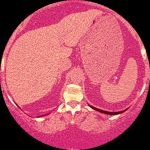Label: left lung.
<instances>
[{
  "mask_svg": "<svg viewBox=\"0 0 150 150\" xmlns=\"http://www.w3.org/2000/svg\"><path fill=\"white\" fill-rule=\"evenodd\" d=\"M91 108H93L94 110H96V111H99V112L100 113H105V114H108V115H116V114H119V113H121L123 112H124V111H126V110H124V111H119V112H109V111H103V110H100L98 109V108H94V107L91 106Z\"/></svg>",
  "mask_w": 150,
  "mask_h": 150,
  "instance_id": "1",
  "label": "left lung"
}]
</instances>
